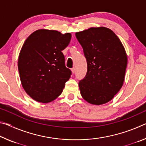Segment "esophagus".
<instances>
[{
	"mask_svg": "<svg viewBox=\"0 0 146 146\" xmlns=\"http://www.w3.org/2000/svg\"><path fill=\"white\" fill-rule=\"evenodd\" d=\"M71 71H72V73H73V74L75 73V71H76L75 68H73L72 69H71Z\"/></svg>",
	"mask_w": 146,
	"mask_h": 146,
	"instance_id": "34e87169",
	"label": "esophagus"
}]
</instances>
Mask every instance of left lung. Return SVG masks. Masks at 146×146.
<instances>
[{
    "label": "left lung",
    "instance_id": "8db88e82",
    "mask_svg": "<svg viewBox=\"0 0 146 146\" xmlns=\"http://www.w3.org/2000/svg\"><path fill=\"white\" fill-rule=\"evenodd\" d=\"M87 61L86 75L78 83L88 102H108L123 85L127 57L122 42L110 29L91 28L75 34Z\"/></svg>",
    "mask_w": 146,
    "mask_h": 146
}]
</instances>
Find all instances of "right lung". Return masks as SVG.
Here are the masks:
<instances>
[{"instance_id": "add662e5", "label": "right lung", "mask_w": 146, "mask_h": 146, "mask_svg": "<svg viewBox=\"0 0 146 146\" xmlns=\"http://www.w3.org/2000/svg\"><path fill=\"white\" fill-rule=\"evenodd\" d=\"M71 35L38 29L24 42L18 60L20 78L27 94L33 100L47 103L62 92L71 71L65 66L62 51L68 46Z\"/></svg>"}]
</instances>
